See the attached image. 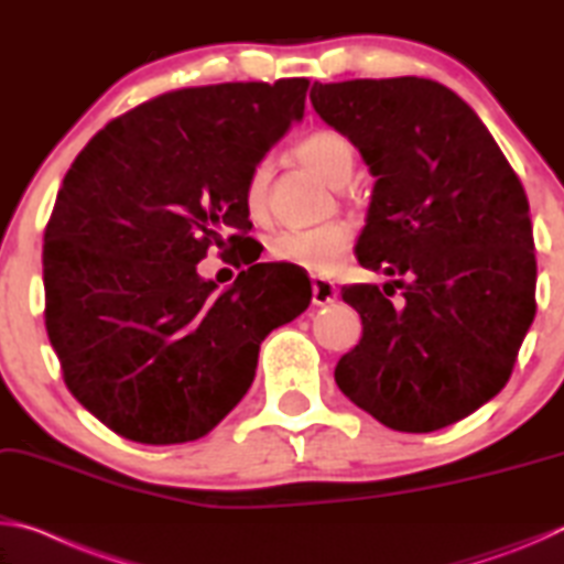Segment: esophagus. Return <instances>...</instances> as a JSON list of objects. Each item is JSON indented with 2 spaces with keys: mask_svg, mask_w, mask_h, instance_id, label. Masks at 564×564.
<instances>
[{
  "mask_svg": "<svg viewBox=\"0 0 564 564\" xmlns=\"http://www.w3.org/2000/svg\"><path fill=\"white\" fill-rule=\"evenodd\" d=\"M313 305H328L338 299V289L336 283H330L326 279H318V275H313Z\"/></svg>",
  "mask_w": 564,
  "mask_h": 564,
  "instance_id": "34e87169",
  "label": "esophagus"
}]
</instances>
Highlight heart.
<instances>
[{
    "label": "heart",
    "mask_w": 564,
    "mask_h": 564,
    "mask_svg": "<svg viewBox=\"0 0 564 564\" xmlns=\"http://www.w3.org/2000/svg\"><path fill=\"white\" fill-rule=\"evenodd\" d=\"M295 156L326 178L333 188L346 186L356 171V149L343 133L330 129L308 133L295 147ZM265 176H269L265 164H256L246 181L243 204L253 218L265 212ZM348 246L350 226L333 221L316 228H285L269 241V253L273 261L301 265L311 273H330L340 263Z\"/></svg>",
    "instance_id": "1"
}]
</instances>
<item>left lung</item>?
I'll return each instance as SVG.
<instances>
[{
  "label": "left lung",
  "mask_w": 564,
  "mask_h": 564,
  "mask_svg": "<svg viewBox=\"0 0 564 564\" xmlns=\"http://www.w3.org/2000/svg\"><path fill=\"white\" fill-rule=\"evenodd\" d=\"M311 101L376 176L356 256L388 275L343 285L362 338L336 383L393 431H441L500 393L532 326L528 196L477 113L433 79L316 82Z\"/></svg>",
  "instance_id": "8db88e82"
}]
</instances>
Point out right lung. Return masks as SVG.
Here are the masks:
<instances>
[{
	"instance_id": "right-lung-1",
	"label": "right lung",
	"mask_w": 564,
	"mask_h": 564,
	"mask_svg": "<svg viewBox=\"0 0 564 564\" xmlns=\"http://www.w3.org/2000/svg\"><path fill=\"white\" fill-rule=\"evenodd\" d=\"M308 79L161 94L109 121L66 171L44 231L46 333L72 395L121 437H204L251 388L261 340L308 308L301 271L256 263L243 191ZM216 245L249 269L216 292Z\"/></svg>"
}]
</instances>
